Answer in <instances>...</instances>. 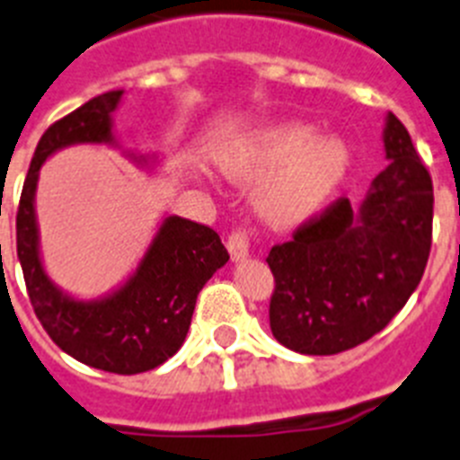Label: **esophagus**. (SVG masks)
Here are the masks:
<instances>
[{
  "label": "esophagus",
  "mask_w": 460,
  "mask_h": 460,
  "mask_svg": "<svg viewBox=\"0 0 460 460\" xmlns=\"http://www.w3.org/2000/svg\"><path fill=\"white\" fill-rule=\"evenodd\" d=\"M226 250H229L234 261H245V259L250 257V238H247L245 231H235V234H231L229 241H226Z\"/></svg>",
  "instance_id": "34e87169"
}]
</instances>
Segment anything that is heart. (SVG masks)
Returning <instances> with one entry per match:
<instances>
[{"label": "heart", "instance_id": "1", "mask_svg": "<svg viewBox=\"0 0 460 460\" xmlns=\"http://www.w3.org/2000/svg\"><path fill=\"white\" fill-rule=\"evenodd\" d=\"M313 134L305 122L282 119L219 147L215 162L235 182L270 170L254 190V210L270 226L298 225L329 201L349 169V147L341 136Z\"/></svg>", "mask_w": 460, "mask_h": 460}]
</instances>
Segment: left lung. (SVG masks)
<instances>
[{
	"mask_svg": "<svg viewBox=\"0 0 460 460\" xmlns=\"http://www.w3.org/2000/svg\"><path fill=\"white\" fill-rule=\"evenodd\" d=\"M385 157L366 199H349L275 245L270 331L275 341L310 357L361 345L401 313L421 282L433 234V182L412 138L386 113Z\"/></svg>",
	"mask_w": 460,
	"mask_h": 460,
	"instance_id": "1",
	"label": "left lung"
}]
</instances>
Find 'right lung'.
I'll list each match as a JSON object with an SVG mask.
<instances>
[{"label":"right lung","mask_w":460,"mask_h":460,"mask_svg":"<svg viewBox=\"0 0 460 460\" xmlns=\"http://www.w3.org/2000/svg\"><path fill=\"white\" fill-rule=\"evenodd\" d=\"M122 97L125 90L103 92L48 127L22 185L15 235L31 307L55 345L92 368L136 375L157 368L181 349L199 291L229 261V252L210 226L169 215L159 222L134 273L109 294L78 298L50 279L37 222L39 171L46 159L71 146H109L141 169L159 164L155 153L119 147L113 113Z\"/></svg>","instance_id":"obj_1"}]
</instances>
